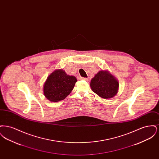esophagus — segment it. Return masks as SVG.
<instances>
[{
  "label": "esophagus",
  "instance_id": "obj_1",
  "mask_svg": "<svg viewBox=\"0 0 159 159\" xmlns=\"http://www.w3.org/2000/svg\"><path fill=\"white\" fill-rule=\"evenodd\" d=\"M79 79L80 80H84V81H88V79L87 78H85V77H79Z\"/></svg>",
  "mask_w": 159,
  "mask_h": 159
}]
</instances>
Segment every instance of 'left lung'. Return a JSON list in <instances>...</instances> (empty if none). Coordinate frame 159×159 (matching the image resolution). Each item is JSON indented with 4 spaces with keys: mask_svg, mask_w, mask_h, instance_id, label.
<instances>
[{
    "mask_svg": "<svg viewBox=\"0 0 159 159\" xmlns=\"http://www.w3.org/2000/svg\"><path fill=\"white\" fill-rule=\"evenodd\" d=\"M91 88L99 97L111 98L117 93L119 83L108 71H100L91 80Z\"/></svg>",
    "mask_w": 159,
    "mask_h": 159,
    "instance_id": "1",
    "label": "left lung"
}]
</instances>
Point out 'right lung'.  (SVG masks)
Returning <instances> with one entry per match:
<instances>
[{
  "label": "right lung",
  "mask_w": 159,
  "mask_h": 159,
  "mask_svg": "<svg viewBox=\"0 0 159 159\" xmlns=\"http://www.w3.org/2000/svg\"><path fill=\"white\" fill-rule=\"evenodd\" d=\"M76 82L75 76L67 75L62 70H55L49 76L45 83L44 95L52 102L63 100L73 89Z\"/></svg>",
  "instance_id": "obj_1"
}]
</instances>
